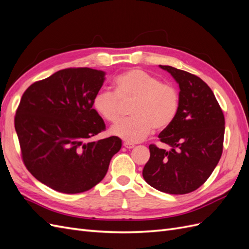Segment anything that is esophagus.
<instances>
[{"label":"esophagus","instance_id":"34e87169","mask_svg":"<svg viewBox=\"0 0 249 249\" xmlns=\"http://www.w3.org/2000/svg\"><path fill=\"white\" fill-rule=\"evenodd\" d=\"M124 146L127 149H131V148H134L135 147V144L134 143H130V142H124Z\"/></svg>","mask_w":249,"mask_h":249}]
</instances>
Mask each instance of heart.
<instances>
[{
    "label": "heart",
    "mask_w": 249,
    "mask_h": 249,
    "mask_svg": "<svg viewBox=\"0 0 249 249\" xmlns=\"http://www.w3.org/2000/svg\"><path fill=\"white\" fill-rule=\"evenodd\" d=\"M115 93L101 90L94 96L92 106L97 114L109 123L122 116V104L133 102L132 116L111 127L110 132L126 142L136 143L150 132L163 131L175 120L178 111V93L175 87L141 70H130L114 80Z\"/></svg>",
    "instance_id": "obj_1"
}]
</instances>
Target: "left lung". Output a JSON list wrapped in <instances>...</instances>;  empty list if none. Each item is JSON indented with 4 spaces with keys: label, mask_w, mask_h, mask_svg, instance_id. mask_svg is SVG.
Returning a JSON list of instances; mask_svg holds the SVG:
<instances>
[{
    "label": "left lung",
    "mask_w": 249,
    "mask_h": 249,
    "mask_svg": "<svg viewBox=\"0 0 249 249\" xmlns=\"http://www.w3.org/2000/svg\"><path fill=\"white\" fill-rule=\"evenodd\" d=\"M178 84V111L159 138L169 149L149 145L143 178L155 189L186 194L199 188L220 160L224 116L211 88L200 78L168 65H159Z\"/></svg>",
    "instance_id": "8db88e82"
}]
</instances>
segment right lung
I'll list each match as a JSON object with an SVG mask.
<instances>
[{"instance_id": "right-lung-1", "label": "right lung", "mask_w": 249, "mask_h": 249, "mask_svg": "<svg viewBox=\"0 0 249 249\" xmlns=\"http://www.w3.org/2000/svg\"><path fill=\"white\" fill-rule=\"evenodd\" d=\"M106 72L66 69L35 82L22 94L14 125L27 169L58 192L91 189L106 176L122 139L91 140L106 129L92 107Z\"/></svg>"}]
</instances>
